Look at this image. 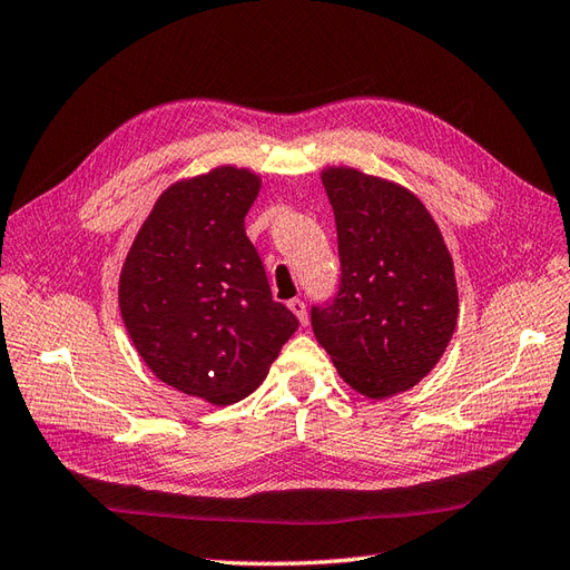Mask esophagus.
Returning <instances> with one entry per match:
<instances>
[{"mask_svg": "<svg viewBox=\"0 0 570 570\" xmlns=\"http://www.w3.org/2000/svg\"><path fill=\"white\" fill-rule=\"evenodd\" d=\"M286 305H288V311L298 317V324H301V327H305V324H307V311H305V303H303L301 298H294V301H288Z\"/></svg>", "mask_w": 570, "mask_h": 570, "instance_id": "obj_1", "label": "esophagus"}]
</instances>
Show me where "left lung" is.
I'll list each match as a JSON object with an SVG mask.
<instances>
[{
  "label": "left lung",
  "mask_w": 570,
  "mask_h": 570,
  "mask_svg": "<svg viewBox=\"0 0 570 570\" xmlns=\"http://www.w3.org/2000/svg\"><path fill=\"white\" fill-rule=\"evenodd\" d=\"M336 219L341 288L313 307L336 372L372 401L409 392L442 361L459 322L453 259L413 190L355 167H324Z\"/></svg>",
  "instance_id": "obj_1"
}]
</instances>
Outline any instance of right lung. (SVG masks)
Segmentation results:
<instances>
[{"label":"right lung","mask_w":570,"mask_h":570,"mask_svg":"<svg viewBox=\"0 0 570 570\" xmlns=\"http://www.w3.org/2000/svg\"><path fill=\"white\" fill-rule=\"evenodd\" d=\"M263 176L219 165L161 190L119 274V311L142 363L188 396L246 399L298 320L272 298L243 217Z\"/></svg>","instance_id":"obj_1"}]
</instances>
